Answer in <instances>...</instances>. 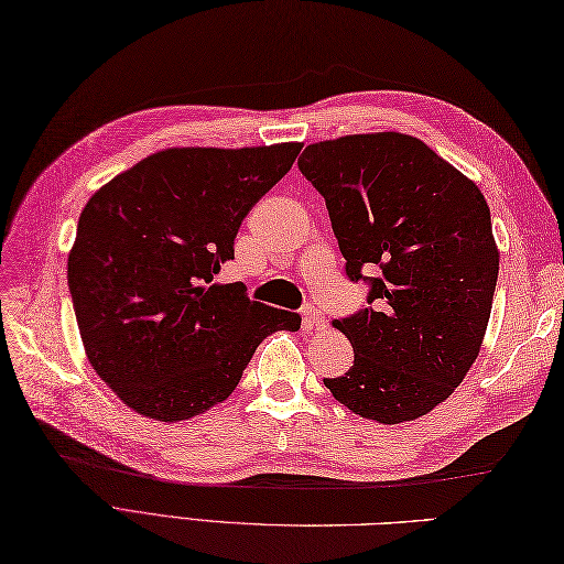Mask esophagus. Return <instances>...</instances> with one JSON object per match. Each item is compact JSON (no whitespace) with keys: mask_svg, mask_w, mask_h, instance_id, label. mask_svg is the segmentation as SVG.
Segmentation results:
<instances>
[{"mask_svg":"<svg viewBox=\"0 0 564 564\" xmlns=\"http://www.w3.org/2000/svg\"><path fill=\"white\" fill-rule=\"evenodd\" d=\"M301 325L304 329H313V327H323L325 325V315L321 308L315 306H306L304 313H301Z\"/></svg>","mask_w":564,"mask_h":564,"instance_id":"esophagus-1","label":"esophagus"}]
</instances>
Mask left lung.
Wrapping results in <instances>:
<instances>
[{"label":"left lung","mask_w":564,"mask_h":564,"mask_svg":"<svg viewBox=\"0 0 564 564\" xmlns=\"http://www.w3.org/2000/svg\"><path fill=\"white\" fill-rule=\"evenodd\" d=\"M299 170L325 198L349 280L368 282V308L335 321L354 366L325 388L378 423L429 414L484 345L500 268L484 194L397 131L313 143ZM364 264L379 278L366 279Z\"/></svg>","instance_id":"left-lung-1"}]
</instances>
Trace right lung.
<instances>
[{
  "instance_id": "add662e5",
  "label": "right lung",
  "mask_w": 564,
  "mask_h": 564,
  "mask_svg": "<svg viewBox=\"0 0 564 564\" xmlns=\"http://www.w3.org/2000/svg\"><path fill=\"white\" fill-rule=\"evenodd\" d=\"M299 150H160L86 203L68 292L90 366L135 414H203L235 392L260 341L299 329V313L251 301L241 282H215L243 217Z\"/></svg>"
}]
</instances>
